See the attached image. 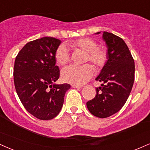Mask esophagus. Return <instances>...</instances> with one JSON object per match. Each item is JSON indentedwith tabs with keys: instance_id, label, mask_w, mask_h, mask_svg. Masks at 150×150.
<instances>
[{
	"instance_id": "esophagus-1",
	"label": "esophagus",
	"mask_w": 150,
	"mask_h": 150,
	"mask_svg": "<svg viewBox=\"0 0 150 150\" xmlns=\"http://www.w3.org/2000/svg\"><path fill=\"white\" fill-rule=\"evenodd\" d=\"M71 86L73 88H82V86L77 85V84H72Z\"/></svg>"
}]
</instances>
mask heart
Here are the masks:
<instances>
[{
    "instance_id": "1",
    "label": "heart",
    "mask_w": 150,
    "mask_h": 150,
    "mask_svg": "<svg viewBox=\"0 0 150 150\" xmlns=\"http://www.w3.org/2000/svg\"><path fill=\"white\" fill-rule=\"evenodd\" d=\"M70 45L75 50H80L86 52L85 61H89L96 68H101L105 65L108 59V52L105 49L98 47L97 42L91 38H80L73 41ZM55 58L58 64L65 65L70 60V54L68 48L64 45H61L57 48ZM93 73V68L91 65L82 66L70 65L61 71V77L65 82L80 85L87 82Z\"/></svg>"
}]
</instances>
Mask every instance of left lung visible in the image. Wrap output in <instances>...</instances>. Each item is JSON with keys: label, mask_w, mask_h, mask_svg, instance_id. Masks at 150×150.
Masks as SVG:
<instances>
[{"label": "left lung", "mask_w": 150, "mask_h": 150, "mask_svg": "<svg viewBox=\"0 0 150 150\" xmlns=\"http://www.w3.org/2000/svg\"><path fill=\"white\" fill-rule=\"evenodd\" d=\"M103 39L108 47V59L96 78L102 83L101 86L96 88V95L86 106L93 115L105 118L120 111L127 102L134 82L135 64L121 38L104 31Z\"/></svg>", "instance_id": "left-lung-1"}]
</instances>
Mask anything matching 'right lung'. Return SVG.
<instances>
[{
  "mask_svg": "<svg viewBox=\"0 0 150 150\" xmlns=\"http://www.w3.org/2000/svg\"><path fill=\"white\" fill-rule=\"evenodd\" d=\"M61 41L43 37L28 42L14 61V82L23 107L41 120L54 118L60 112L69 84H57L60 75L55 53Z\"/></svg>",
  "mask_w": 150,
  "mask_h": 150,
  "instance_id": "obj_1",
  "label": "right lung"
}]
</instances>
